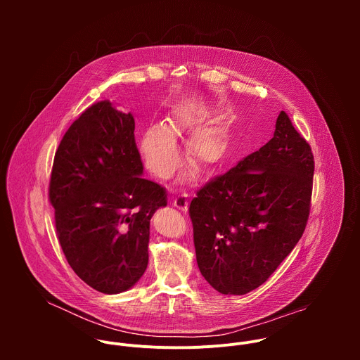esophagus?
Returning a JSON list of instances; mask_svg holds the SVG:
<instances>
[{"instance_id": "obj_1", "label": "esophagus", "mask_w": 360, "mask_h": 360, "mask_svg": "<svg viewBox=\"0 0 360 360\" xmlns=\"http://www.w3.org/2000/svg\"><path fill=\"white\" fill-rule=\"evenodd\" d=\"M172 205L181 211H186L188 210V195L186 193L176 195L175 198H172Z\"/></svg>"}]
</instances>
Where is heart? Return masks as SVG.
Instances as JSON below:
<instances>
[{
	"label": "heart",
	"mask_w": 360,
	"mask_h": 360,
	"mask_svg": "<svg viewBox=\"0 0 360 360\" xmlns=\"http://www.w3.org/2000/svg\"><path fill=\"white\" fill-rule=\"evenodd\" d=\"M202 111L178 110L164 127L148 128L139 139V152L146 168L158 178H169L181 162L175 139L203 121ZM188 157L199 171L210 172L226 157L225 135L217 128L196 131L188 142Z\"/></svg>",
	"instance_id": "b5f03b06"
}]
</instances>
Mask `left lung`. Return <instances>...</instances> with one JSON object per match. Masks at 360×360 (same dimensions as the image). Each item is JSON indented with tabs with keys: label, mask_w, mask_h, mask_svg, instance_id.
<instances>
[{
	"label": "left lung",
	"mask_w": 360,
	"mask_h": 360,
	"mask_svg": "<svg viewBox=\"0 0 360 360\" xmlns=\"http://www.w3.org/2000/svg\"><path fill=\"white\" fill-rule=\"evenodd\" d=\"M314 171L309 143L281 111L268 143L196 192V262L214 289L245 295L276 271L309 218Z\"/></svg>",
	"instance_id": "obj_1"
}]
</instances>
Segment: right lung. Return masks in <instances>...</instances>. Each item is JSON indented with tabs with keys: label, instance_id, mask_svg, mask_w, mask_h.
Here are the masks:
<instances>
[{
	"label": "right lung",
	"instance_id": "right-lung-1",
	"mask_svg": "<svg viewBox=\"0 0 360 360\" xmlns=\"http://www.w3.org/2000/svg\"><path fill=\"white\" fill-rule=\"evenodd\" d=\"M135 121L111 101L85 110L54 158L49 200L72 271L107 295L131 289L148 266L149 222L165 189L142 178Z\"/></svg>",
	"mask_w": 360,
	"mask_h": 360
}]
</instances>
